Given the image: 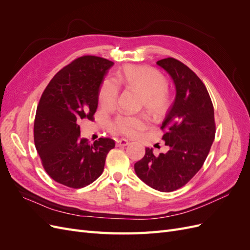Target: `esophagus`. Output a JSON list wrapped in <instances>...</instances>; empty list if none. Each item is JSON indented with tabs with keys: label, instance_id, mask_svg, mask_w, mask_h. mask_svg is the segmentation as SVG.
Listing matches in <instances>:
<instances>
[{
	"label": "esophagus",
	"instance_id": "1",
	"mask_svg": "<svg viewBox=\"0 0 250 250\" xmlns=\"http://www.w3.org/2000/svg\"><path fill=\"white\" fill-rule=\"evenodd\" d=\"M128 144H129V142H128V141L125 140V139H121V140H117V141H116L117 147H125V146L128 145Z\"/></svg>",
	"mask_w": 250,
	"mask_h": 250
}]
</instances>
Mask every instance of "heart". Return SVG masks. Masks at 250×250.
I'll return each mask as SVG.
<instances>
[{"instance_id":"obj_1","label":"heart","mask_w":250,"mask_h":250,"mask_svg":"<svg viewBox=\"0 0 250 250\" xmlns=\"http://www.w3.org/2000/svg\"><path fill=\"white\" fill-rule=\"evenodd\" d=\"M119 85L133 88L142 94L141 106L154 117H160L168 109L172 101V95L168 88V81L164 75L146 65H125L116 75V81L105 79L102 81L98 99L101 106L111 110L117 106L120 94ZM149 125L144 115H121L112 121L109 130L115 134L127 138L140 135Z\"/></svg>"}]
</instances>
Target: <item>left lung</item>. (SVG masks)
I'll return each mask as SVG.
<instances>
[{"mask_svg":"<svg viewBox=\"0 0 250 250\" xmlns=\"http://www.w3.org/2000/svg\"><path fill=\"white\" fill-rule=\"evenodd\" d=\"M156 63L168 72L176 87L175 100L161 126L169 150L155 156L146 148L134 171L154 190L172 192L187 185L207 160L216 133L214 106L206 85L190 67L172 57Z\"/></svg>","mask_w":250,"mask_h":250,"instance_id":"8db88e82","label":"left lung"}]
</instances>
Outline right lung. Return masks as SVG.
Segmentation results:
<instances>
[{
  "label": "right lung",
  "instance_id": "obj_1",
  "mask_svg": "<svg viewBox=\"0 0 250 250\" xmlns=\"http://www.w3.org/2000/svg\"><path fill=\"white\" fill-rule=\"evenodd\" d=\"M113 64L102 57L84 55L62 67L41 97L34 120V144L48 175L72 188H84L99 177L115 141L100 138L93 144L80 137L79 122L94 120L98 93Z\"/></svg>",
  "mask_w": 250,
  "mask_h": 250
}]
</instances>
